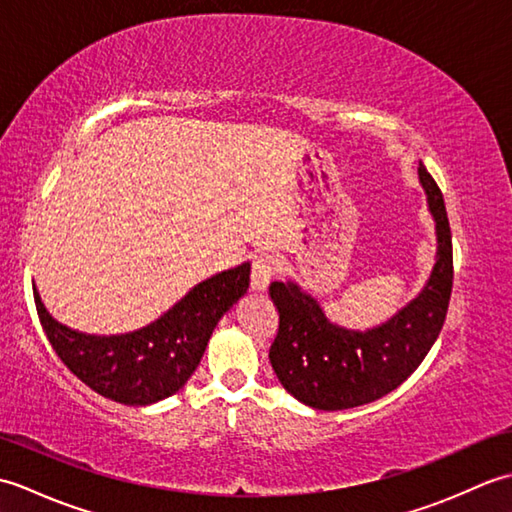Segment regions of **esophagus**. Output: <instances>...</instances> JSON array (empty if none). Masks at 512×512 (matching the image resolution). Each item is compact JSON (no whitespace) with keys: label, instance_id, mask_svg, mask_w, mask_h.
Listing matches in <instances>:
<instances>
[{"label":"esophagus","instance_id":"esophagus-1","mask_svg":"<svg viewBox=\"0 0 512 512\" xmlns=\"http://www.w3.org/2000/svg\"><path fill=\"white\" fill-rule=\"evenodd\" d=\"M273 277V259L270 255H257L253 259V273H250V290L266 292Z\"/></svg>","mask_w":512,"mask_h":512}]
</instances>
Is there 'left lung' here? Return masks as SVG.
Listing matches in <instances>:
<instances>
[{"instance_id": "1", "label": "left lung", "mask_w": 512, "mask_h": 512, "mask_svg": "<svg viewBox=\"0 0 512 512\" xmlns=\"http://www.w3.org/2000/svg\"><path fill=\"white\" fill-rule=\"evenodd\" d=\"M418 178L436 222V264L418 295L387 321L367 330L343 328L297 281L270 284L279 332L268 358L279 383L303 405L341 411L383 398L416 372L436 343L451 299L453 246L442 193L422 162Z\"/></svg>"}]
</instances>
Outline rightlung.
I'll return each instance as SVG.
<instances>
[{
  "instance_id": "right-lung-1",
  "label": "right lung",
  "mask_w": 512,
  "mask_h": 512,
  "mask_svg": "<svg viewBox=\"0 0 512 512\" xmlns=\"http://www.w3.org/2000/svg\"><path fill=\"white\" fill-rule=\"evenodd\" d=\"M250 264L193 286L156 321L125 334H88L59 323L35 290L39 321L63 365L96 394L129 407L154 405L191 378L215 325L246 295Z\"/></svg>"
}]
</instances>
